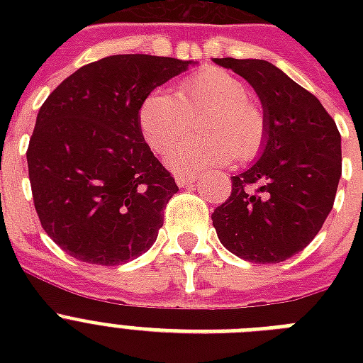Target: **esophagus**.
I'll list each match as a JSON object with an SVG mask.
<instances>
[{"label": "esophagus", "instance_id": "1", "mask_svg": "<svg viewBox=\"0 0 363 363\" xmlns=\"http://www.w3.org/2000/svg\"><path fill=\"white\" fill-rule=\"evenodd\" d=\"M177 184H192V182L199 181V175H188V173H177L175 175Z\"/></svg>", "mask_w": 363, "mask_h": 363}]
</instances>
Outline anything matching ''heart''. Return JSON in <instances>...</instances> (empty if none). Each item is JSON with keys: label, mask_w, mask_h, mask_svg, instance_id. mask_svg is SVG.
<instances>
[{"label": "heart", "mask_w": 363, "mask_h": 363, "mask_svg": "<svg viewBox=\"0 0 363 363\" xmlns=\"http://www.w3.org/2000/svg\"><path fill=\"white\" fill-rule=\"evenodd\" d=\"M207 112L210 115L206 114ZM206 114L205 138L179 143L194 118ZM139 131L150 150L164 154L165 164L179 173L201 171L256 156L264 143V115L248 101V90L238 77L218 67H207L181 81L175 94L154 90L139 107Z\"/></svg>", "instance_id": "obj_1"}]
</instances>
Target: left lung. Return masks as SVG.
Wrapping results in <instances>:
<instances>
[{"instance_id":"8db88e82","label":"left lung","mask_w":363,"mask_h":363,"mask_svg":"<svg viewBox=\"0 0 363 363\" xmlns=\"http://www.w3.org/2000/svg\"><path fill=\"white\" fill-rule=\"evenodd\" d=\"M254 88L264 109L258 160L232 177L213 226L232 254L279 264L303 250L330 215L341 179V135L322 104L265 60L213 58ZM258 184L256 193L252 184Z\"/></svg>"}]
</instances>
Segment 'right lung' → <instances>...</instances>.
Listing matches in <instances>:
<instances>
[{"label": "right lung", "mask_w": 363, "mask_h": 363, "mask_svg": "<svg viewBox=\"0 0 363 363\" xmlns=\"http://www.w3.org/2000/svg\"><path fill=\"white\" fill-rule=\"evenodd\" d=\"M192 60L116 54L69 75L41 105L28 147L33 203L73 258L121 265L152 247L175 179L139 131L143 99Z\"/></svg>", "instance_id": "add662e5"}]
</instances>
